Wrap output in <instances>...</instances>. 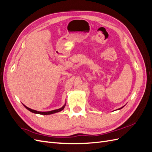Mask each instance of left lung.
<instances>
[{"instance_id": "1", "label": "left lung", "mask_w": 152, "mask_h": 152, "mask_svg": "<svg viewBox=\"0 0 152 152\" xmlns=\"http://www.w3.org/2000/svg\"><path fill=\"white\" fill-rule=\"evenodd\" d=\"M123 108V107H122V108H119V109H121V108Z\"/></svg>"}]
</instances>
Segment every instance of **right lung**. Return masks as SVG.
<instances>
[{"label":"right lung","mask_w":152,"mask_h":152,"mask_svg":"<svg viewBox=\"0 0 152 152\" xmlns=\"http://www.w3.org/2000/svg\"><path fill=\"white\" fill-rule=\"evenodd\" d=\"M24 105V104H23ZM24 107L27 109L29 111H30L32 113H38V114H40V115H50V114H53V113H57V112H59L61 111V110H63L64 109V108H65V104L63 106V107L61 108H59V109H57V110H52V111H49V112H39V111H37V110H32L28 107H26L25 105H24Z\"/></svg>","instance_id":"add662e5"}]
</instances>
